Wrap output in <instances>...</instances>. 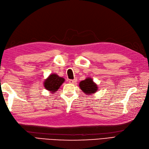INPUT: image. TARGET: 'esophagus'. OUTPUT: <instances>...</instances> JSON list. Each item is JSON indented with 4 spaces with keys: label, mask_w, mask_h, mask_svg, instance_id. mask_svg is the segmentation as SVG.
<instances>
[{
    "label": "esophagus",
    "mask_w": 149,
    "mask_h": 149,
    "mask_svg": "<svg viewBox=\"0 0 149 149\" xmlns=\"http://www.w3.org/2000/svg\"><path fill=\"white\" fill-rule=\"evenodd\" d=\"M77 79L76 78H74V80H69V84H75L76 82H77Z\"/></svg>",
    "instance_id": "obj_1"
}]
</instances>
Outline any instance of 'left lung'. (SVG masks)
<instances>
[{"label":"left lung","instance_id":"left-lung-1","mask_svg":"<svg viewBox=\"0 0 149 149\" xmlns=\"http://www.w3.org/2000/svg\"><path fill=\"white\" fill-rule=\"evenodd\" d=\"M80 88L86 94H92L97 91V85L95 84L91 78H87L85 80L80 82Z\"/></svg>","mask_w":149,"mask_h":149}]
</instances>
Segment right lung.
Listing matches in <instances>:
<instances>
[{"label": "right lung", "instance_id": "obj_1", "mask_svg": "<svg viewBox=\"0 0 149 149\" xmlns=\"http://www.w3.org/2000/svg\"><path fill=\"white\" fill-rule=\"evenodd\" d=\"M64 78L58 77L57 74H50L44 81L45 88L48 91H50L52 93H54L64 83Z\"/></svg>", "mask_w": 149, "mask_h": 149}]
</instances>
